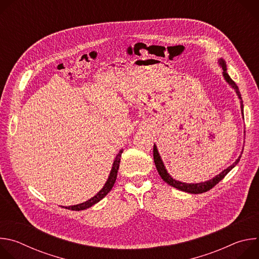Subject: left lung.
<instances>
[{
    "label": "left lung",
    "instance_id": "8db88e82",
    "mask_svg": "<svg viewBox=\"0 0 259 259\" xmlns=\"http://www.w3.org/2000/svg\"><path fill=\"white\" fill-rule=\"evenodd\" d=\"M218 64L219 66L221 67V69H223V76L226 80V82L231 86L232 89H234V91L236 92L239 100H240V105H241V114H242V117L244 119V105H243V100H242V96H241V93L239 91V88L238 86L236 85V83L231 79V77L229 76L228 73V68H227V64H226V61L223 59V58H219L218 59ZM245 132V131H244ZM243 153V152H242ZM242 153L241 155L239 156V158L230 166L228 167L227 169H225L223 172H220L219 174H217L215 177H213L212 179L210 180H207V181H204V182H199V183H186V182H182V181H179V180H176L174 179L167 171L163 161H162V158L159 154V151L157 149V145L154 144V162H155V165L157 167V170L160 174V176L162 177V179L168 183L169 186L179 190V191H182V192H186V193H189V194H202V193H205V192H208L210 191L213 187H215L216 184L220 181L223 180L225 178V176L234 168L236 167V165L239 163L241 157H242Z\"/></svg>",
    "mask_w": 259,
    "mask_h": 259
}]
</instances>
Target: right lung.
<instances>
[{
    "label": "right lung",
    "mask_w": 259,
    "mask_h": 259,
    "mask_svg": "<svg viewBox=\"0 0 259 259\" xmlns=\"http://www.w3.org/2000/svg\"><path fill=\"white\" fill-rule=\"evenodd\" d=\"M122 153H123V149L120 150L119 154H118L117 157L115 158L114 163H113L112 170H110V172H109L108 178H107L106 182L104 183L103 188H102L94 197H92V198L89 199L88 201H86V202H84V203H81V204H78V205L68 206V207L62 206V207L65 208V209L73 210V211H81V210H85V209H88V208L92 207L93 205H95L96 203H98L100 200H102V199L110 192V190H112V188L114 187V184H115V182H116L117 175H118V170H119V166H120V162H121Z\"/></svg>",
    "instance_id": "1"
}]
</instances>
